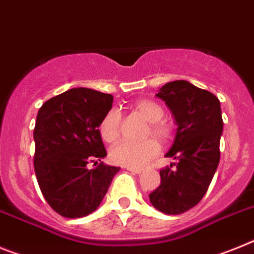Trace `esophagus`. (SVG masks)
<instances>
[{"label":"esophagus","instance_id":"obj_1","mask_svg":"<svg viewBox=\"0 0 254 254\" xmlns=\"http://www.w3.org/2000/svg\"><path fill=\"white\" fill-rule=\"evenodd\" d=\"M127 170L129 171V172H132V173H141L142 172V170L141 168H132V167H127Z\"/></svg>","mask_w":254,"mask_h":254}]
</instances>
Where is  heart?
Returning <instances> with one entry per match:
<instances>
[{"label": "heart", "instance_id": "heart-1", "mask_svg": "<svg viewBox=\"0 0 254 254\" xmlns=\"http://www.w3.org/2000/svg\"><path fill=\"white\" fill-rule=\"evenodd\" d=\"M135 109L140 113V116L150 123V131L159 140H166L170 136V128L166 123L160 122L163 118L164 112L159 104L151 100H140L136 103ZM119 125H121V116L116 110H110L103 118L99 127L100 135L105 142L113 144L119 137ZM159 146L157 141L149 138L144 142H129L122 141L110 151V159L116 164L125 167L140 168L145 166L149 160L153 159L158 154Z\"/></svg>", "mask_w": 254, "mask_h": 254}]
</instances>
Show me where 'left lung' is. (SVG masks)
Listing matches in <instances>:
<instances>
[{"label": "left lung", "mask_w": 254, "mask_h": 254, "mask_svg": "<svg viewBox=\"0 0 254 254\" xmlns=\"http://www.w3.org/2000/svg\"><path fill=\"white\" fill-rule=\"evenodd\" d=\"M155 96L166 103L177 126L166 154L177 163L175 170L160 171V185L149 199L158 211L180 214L201 200L217 170L224 128L220 100L188 81L168 82Z\"/></svg>", "instance_id": "8db88e82"}]
</instances>
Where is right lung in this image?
Here are the masks:
<instances>
[{"mask_svg": "<svg viewBox=\"0 0 254 254\" xmlns=\"http://www.w3.org/2000/svg\"><path fill=\"white\" fill-rule=\"evenodd\" d=\"M112 104V95L78 87L50 99L38 110L34 172L50 207L63 217L96 211L121 170L101 162L106 150L99 127ZM92 161L101 164L88 170Z\"/></svg>", "mask_w": 254, "mask_h": 254, "instance_id": "add662e5", "label": "right lung"}]
</instances>
